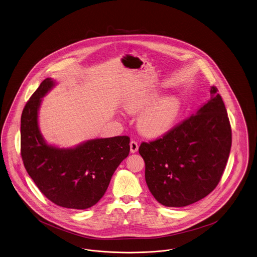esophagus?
I'll list each match as a JSON object with an SVG mask.
<instances>
[{
    "instance_id": "1",
    "label": "esophagus",
    "mask_w": 257,
    "mask_h": 257,
    "mask_svg": "<svg viewBox=\"0 0 257 257\" xmlns=\"http://www.w3.org/2000/svg\"><path fill=\"white\" fill-rule=\"evenodd\" d=\"M138 149H139V144H138L136 141H132L130 143V150H131V152L132 153H136L138 151Z\"/></svg>"
}]
</instances>
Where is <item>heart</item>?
<instances>
[{"mask_svg":"<svg viewBox=\"0 0 257 257\" xmlns=\"http://www.w3.org/2000/svg\"><path fill=\"white\" fill-rule=\"evenodd\" d=\"M160 97L157 90L134 92L124 101V108L130 113H141L139 128L147 136L158 137L166 133L174 124L180 113V102L172 96Z\"/></svg>","mask_w":257,"mask_h":257,"instance_id":"b5f03b06","label":"heart"}]
</instances>
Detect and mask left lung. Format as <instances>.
<instances>
[{
	"label": "left lung",
	"mask_w": 257,
	"mask_h": 257,
	"mask_svg": "<svg viewBox=\"0 0 257 257\" xmlns=\"http://www.w3.org/2000/svg\"><path fill=\"white\" fill-rule=\"evenodd\" d=\"M210 100L161 138L142 143L145 181L162 205L181 207L214 190L231 147V127L215 86Z\"/></svg>",
	"instance_id": "obj_1"
}]
</instances>
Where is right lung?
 <instances>
[{"mask_svg": "<svg viewBox=\"0 0 257 257\" xmlns=\"http://www.w3.org/2000/svg\"><path fill=\"white\" fill-rule=\"evenodd\" d=\"M53 86L52 78H46L23 110L21 156L35 185L53 204L86 209L106 192L113 172L129 155L130 138L95 139L70 149L46 144L38 127V110Z\"/></svg>", "mask_w": 257, "mask_h": 257, "instance_id": "add662e5", "label": "right lung"}]
</instances>
